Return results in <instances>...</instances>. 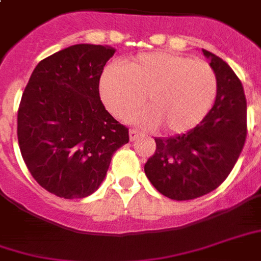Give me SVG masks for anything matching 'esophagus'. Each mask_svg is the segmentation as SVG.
<instances>
[{"mask_svg":"<svg viewBox=\"0 0 261 261\" xmlns=\"http://www.w3.org/2000/svg\"><path fill=\"white\" fill-rule=\"evenodd\" d=\"M128 136H130V141H136L137 138L141 136V133H140V131H137V130H130Z\"/></svg>","mask_w":261,"mask_h":261,"instance_id":"esophagus-1","label":"esophagus"}]
</instances>
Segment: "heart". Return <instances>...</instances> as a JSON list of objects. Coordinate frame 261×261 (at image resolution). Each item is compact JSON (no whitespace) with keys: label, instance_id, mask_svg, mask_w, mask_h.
<instances>
[{"label":"heart","instance_id":"b5f03b06","mask_svg":"<svg viewBox=\"0 0 261 261\" xmlns=\"http://www.w3.org/2000/svg\"><path fill=\"white\" fill-rule=\"evenodd\" d=\"M216 89L211 66L168 52L144 54L123 65H110L99 79L100 99L112 114L128 117L144 100L147 107L133 121L148 128L162 125L168 133H184L200 123Z\"/></svg>","mask_w":261,"mask_h":261}]
</instances>
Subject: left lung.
Returning a JSON list of instances; mask_svg holds the SVG:
<instances>
[{
    "mask_svg": "<svg viewBox=\"0 0 261 261\" xmlns=\"http://www.w3.org/2000/svg\"><path fill=\"white\" fill-rule=\"evenodd\" d=\"M202 52L218 82L215 105L187 133L155 138V152L144 165L156 191L174 200L195 199L219 187L238 161L247 134V106L240 80L219 56Z\"/></svg>",
    "mask_w": 261,
    "mask_h": 261,
    "instance_id": "1",
    "label": "left lung"
}]
</instances>
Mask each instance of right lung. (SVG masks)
Segmentation results:
<instances>
[{"mask_svg": "<svg viewBox=\"0 0 261 261\" xmlns=\"http://www.w3.org/2000/svg\"><path fill=\"white\" fill-rule=\"evenodd\" d=\"M116 49L79 43L41 61L18 110V143L31 175L65 199L97 191L128 128L100 100L99 79Z\"/></svg>", "mask_w": 261, "mask_h": 261, "instance_id": "add662e5", "label": "right lung"}]
</instances>
